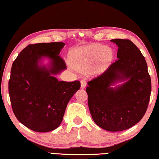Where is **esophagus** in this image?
<instances>
[{"instance_id": "esophagus-1", "label": "esophagus", "mask_w": 159, "mask_h": 159, "mask_svg": "<svg viewBox=\"0 0 159 159\" xmlns=\"http://www.w3.org/2000/svg\"><path fill=\"white\" fill-rule=\"evenodd\" d=\"M86 86V82L84 80H80V88L83 89V88H85Z\"/></svg>"}]
</instances>
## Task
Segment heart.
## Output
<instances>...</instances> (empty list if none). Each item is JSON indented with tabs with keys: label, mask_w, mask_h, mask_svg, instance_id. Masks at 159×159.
Instances as JSON below:
<instances>
[{
	"label": "heart",
	"mask_w": 159,
	"mask_h": 159,
	"mask_svg": "<svg viewBox=\"0 0 159 159\" xmlns=\"http://www.w3.org/2000/svg\"><path fill=\"white\" fill-rule=\"evenodd\" d=\"M113 52L111 48L95 43L79 48L72 52L71 64L79 71L88 69L98 60V64L91 69L92 74H99L104 71L111 61Z\"/></svg>",
	"instance_id": "heart-1"
}]
</instances>
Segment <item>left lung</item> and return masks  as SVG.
Segmentation results:
<instances>
[{
    "instance_id": "left-lung-1",
    "label": "left lung",
    "mask_w": 159,
    "mask_h": 159,
    "mask_svg": "<svg viewBox=\"0 0 159 159\" xmlns=\"http://www.w3.org/2000/svg\"><path fill=\"white\" fill-rule=\"evenodd\" d=\"M118 47L117 60L103 74L88 82L90 112L99 127L125 130L138 123L147 111L152 83L144 57L128 39H112ZM118 81H125L115 88Z\"/></svg>"
}]
</instances>
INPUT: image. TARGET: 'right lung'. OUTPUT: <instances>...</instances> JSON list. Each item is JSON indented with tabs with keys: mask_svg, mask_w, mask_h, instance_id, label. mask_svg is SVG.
Instances as JSON below:
<instances>
[{
	"mask_svg": "<svg viewBox=\"0 0 159 159\" xmlns=\"http://www.w3.org/2000/svg\"><path fill=\"white\" fill-rule=\"evenodd\" d=\"M64 43L30 44L21 51L12 64L8 90L12 111L26 127L46 133L59 127L67 104L80 89L79 80L60 81L54 75L66 69L60 56ZM50 59L48 68L39 64Z\"/></svg>",
	"mask_w": 159,
	"mask_h": 159,
	"instance_id": "1",
	"label": "right lung"
}]
</instances>
